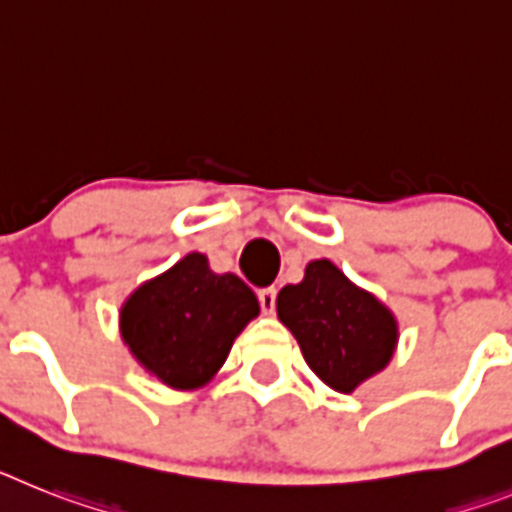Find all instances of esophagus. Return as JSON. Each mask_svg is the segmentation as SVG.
<instances>
[{
    "label": "esophagus",
    "mask_w": 512,
    "mask_h": 512,
    "mask_svg": "<svg viewBox=\"0 0 512 512\" xmlns=\"http://www.w3.org/2000/svg\"><path fill=\"white\" fill-rule=\"evenodd\" d=\"M276 294L278 291L270 286V289H263L260 294H257V299H260V307H263L265 315H273L276 312Z\"/></svg>",
    "instance_id": "1"
}]
</instances>
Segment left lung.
<instances>
[{
  "label": "left lung",
  "mask_w": 512,
  "mask_h": 512,
  "mask_svg": "<svg viewBox=\"0 0 512 512\" xmlns=\"http://www.w3.org/2000/svg\"><path fill=\"white\" fill-rule=\"evenodd\" d=\"M276 309L304 362L336 393L380 375L401 336L393 312L330 260L307 263L302 281L278 291Z\"/></svg>",
  "instance_id": "1"
}]
</instances>
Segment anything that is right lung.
Wrapping results in <instances>:
<instances>
[{"instance_id": "right-lung-1", "label": "right lung", "mask_w": 512, "mask_h": 512, "mask_svg": "<svg viewBox=\"0 0 512 512\" xmlns=\"http://www.w3.org/2000/svg\"><path fill=\"white\" fill-rule=\"evenodd\" d=\"M257 315L260 302L242 278L213 273L203 252H190L124 299L119 333L148 375L174 390H197L216 377Z\"/></svg>"}]
</instances>
